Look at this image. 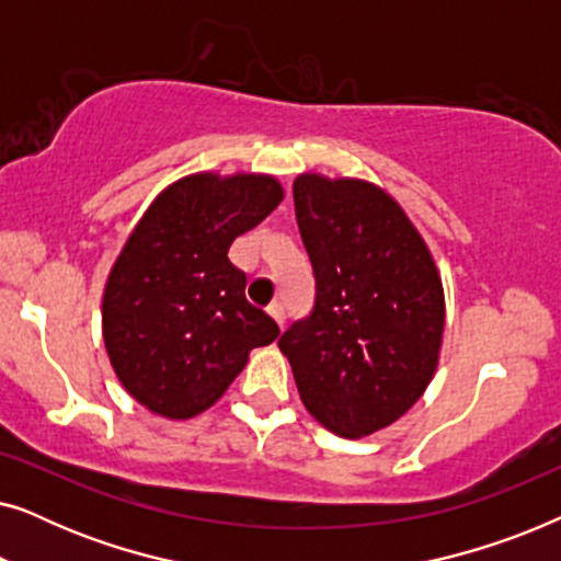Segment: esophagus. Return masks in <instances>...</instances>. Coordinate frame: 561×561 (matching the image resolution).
Returning <instances> with one entry per match:
<instances>
[{
	"label": "esophagus",
	"instance_id": "1",
	"mask_svg": "<svg viewBox=\"0 0 561 561\" xmlns=\"http://www.w3.org/2000/svg\"><path fill=\"white\" fill-rule=\"evenodd\" d=\"M267 313H271L275 324H278V327L283 329V324H286V311H283V306H280V304H273L271 309H267Z\"/></svg>",
	"mask_w": 561,
	"mask_h": 561
}]
</instances>
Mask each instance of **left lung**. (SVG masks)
<instances>
[{"instance_id":"left-lung-1","label":"left lung","mask_w":561,"mask_h":561,"mask_svg":"<svg viewBox=\"0 0 561 561\" xmlns=\"http://www.w3.org/2000/svg\"><path fill=\"white\" fill-rule=\"evenodd\" d=\"M294 204L317 301L278 347L306 411L363 439L396 424L434 378L442 275L403 206L370 181L301 173Z\"/></svg>"}]
</instances>
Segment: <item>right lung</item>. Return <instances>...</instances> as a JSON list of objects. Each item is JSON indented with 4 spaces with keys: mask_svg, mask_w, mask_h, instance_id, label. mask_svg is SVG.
Returning a JSON list of instances; mask_svg holds the SVG:
<instances>
[{
    "mask_svg": "<svg viewBox=\"0 0 561 561\" xmlns=\"http://www.w3.org/2000/svg\"><path fill=\"white\" fill-rule=\"evenodd\" d=\"M286 191L267 173L183 175L160 194L114 260L102 334L122 388L156 416L194 419L225 396L280 329L244 298L227 252Z\"/></svg>",
    "mask_w": 561,
    "mask_h": 561,
    "instance_id": "right-lung-1",
    "label": "right lung"
}]
</instances>
